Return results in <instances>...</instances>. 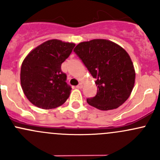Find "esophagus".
I'll return each instance as SVG.
<instances>
[{"instance_id":"obj_1","label":"esophagus","mask_w":160,"mask_h":160,"mask_svg":"<svg viewBox=\"0 0 160 160\" xmlns=\"http://www.w3.org/2000/svg\"><path fill=\"white\" fill-rule=\"evenodd\" d=\"M82 88H83V84H82L81 83H79V84L77 86V88H78V89H81Z\"/></svg>"}]
</instances>
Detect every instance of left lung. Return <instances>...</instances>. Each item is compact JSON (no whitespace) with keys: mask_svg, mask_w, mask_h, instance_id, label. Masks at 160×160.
<instances>
[{"mask_svg":"<svg viewBox=\"0 0 160 160\" xmlns=\"http://www.w3.org/2000/svg\"><path fill=\"white\" fill-rule=\"evenodd\" d=\"M73 51L97 79L96 96L87 99L90 106L113 110L128 100L135 85V71L129 55L122 46L98 38L79 43Z\"/></svg>","mask_w":160,"mask_h":160,"instance_id":"1","label":"left lung"}]
</instances>
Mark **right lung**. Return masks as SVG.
Returning a JSON list of instances; mask_svg holds the SVG:
<instances>
[{"label": "right lung", "instance_id": "right-lung-1", "mask_svg": "<svg viewBox=\"0 0 160 160\" xmlns=\"http://www.w3.org/2000/svg\"><path fill=\"white\" fill-rule=\"evenodd\" d=\"M74 46V43L51 39L27 55L21 67V85L32 104L49 110L68 99L72 88L66 83L67 75L61 70V65Z\"/></svg>", "mask_w": 160, "mask_h": 160}]
</instances>
